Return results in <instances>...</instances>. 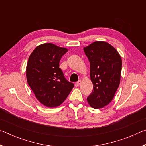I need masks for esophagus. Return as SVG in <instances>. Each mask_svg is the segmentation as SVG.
<instances>
[{
	"mask_svg": "<svg viewBox=\"0 0 146 146\" xmlns=\"http://www.w3.org/2000/svg\"><path fill=\"white\" fill-rule=\"evenodd\" d=\"M80 83H81V80H79L78 81V82H76L75 83V86H76V87H78V86H80Z\"/></svg>",
	"mask_w": 146,
	"mask_h": 146,
	"instance_id": "34e87169",
	"label": "esophagus"
}]
</instances>
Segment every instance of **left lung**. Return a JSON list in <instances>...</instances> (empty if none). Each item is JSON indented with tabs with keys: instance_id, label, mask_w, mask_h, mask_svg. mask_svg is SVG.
Instances as JSON below:
<instances>
[{
	"instance_id": "obj_1",
	"label": "left lung",
	"mask_w": 146,
	"mask_h": 146,
	"mask_svg": "<svg viewBox=\"0 0 146 146\" xmlns=\"http://www.w3.org/2000/svg\"><path fill=\"white\" fill-rule=\"evenodd\" d=\"M84 51L90 61L93 84L88 102L93 108H102L113 100L120 84L122 59L115 48L103 41L94 42Z\"/></svg>"
}]
</instances>
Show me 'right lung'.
I'll list each match as a JSON object with an SVG mask.
<instances>
[{
  "instance_id": "1",
  "label": "right lung",
  "mask_w": 146,
  "mask_h": 146,
  "mask_svg": "<svg viewBox=\"0 0 146 146\" xmlns=\"http://www.w3.org/2000/svg\"><path fill=\"white\" fill-rule=\"evenodd\" d=\"M68 49L51 43L36 47L29 56L27 81L36 98L49 108L60 105L74 87L66 80L59 62Z\"/></svg>"
}]
</instances>
